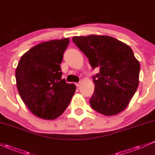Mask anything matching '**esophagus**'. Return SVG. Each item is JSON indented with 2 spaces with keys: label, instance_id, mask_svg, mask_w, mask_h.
Here are the masks:
<instances>
[{
  "label": "esophagus",
  "instance_id": "obj_1",
  "mask_svg": "<svg viewBox=\"0 0 155 155\" xmlns=\"http://www.w3.org/2000/svg\"><path fill=\"white\" fill-rule=\"evenodd\" d=\"M80 85H81V83H80V82L76 83V86L77 87H80Z\"/></svg>",
  "mask_w": 155,
  "mask_h": 155
}]
</instances>
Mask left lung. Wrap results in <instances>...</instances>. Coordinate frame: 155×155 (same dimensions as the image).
Wrapping results in <instances>:
<instances>
[{"label":"left lung","instance_id":"left-lung-1","mask_svg":"<svg viewBox=\"0 0 155 155\" xmlns=\"http://www.w3.org/2000/svg\"><path fill=\"white\" fill-rule=\"evenodd\" d=\"M73 42L98 74L92 76L95 90L90 100L96 111L112 116L122 111L138 88L140 64L128 45L108 35L74 36Z\"/></svg>","mask_w":155,"mask_h":155}]
</instances>
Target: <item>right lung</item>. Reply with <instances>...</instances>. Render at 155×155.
Returning <instances> with one entry per match:
<instances>
[{
	"mask_svg": "<svg viewBox=\"0 0 155 155\" xmlns=\"http://www.w3.org/2000/svg\"><path fill=\"white\" fill-rule=\"evenodd\" d=\"M68 44L69 38L42 42L22 55L16 69L21 98L33 114L44 120L60 117L76 89L61 78L60 63Z\"/></svg>",
	"mask_w": 155,
	"mask_h": 155,
	"instance_id": "obj_1",
	"label": "right lung"
}]
</instances>
